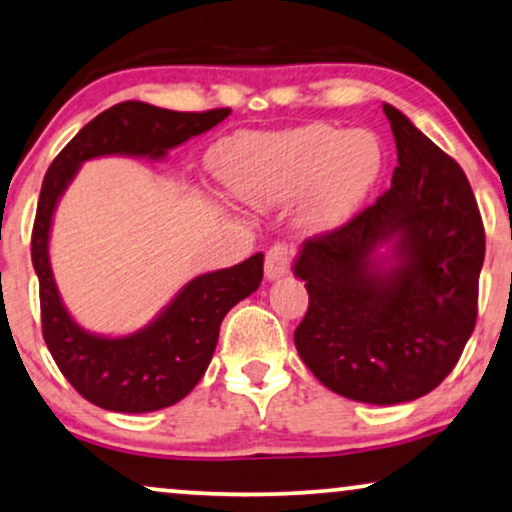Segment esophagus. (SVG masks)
Returning <instances> with one entry per match:
<instances>
[{
    "instance_id": "obj_1",
    "label": "esophagus",
    "mask_w": 512,
    "mask_h": 512,
    "mask_svg": "<svg viewBox=\"0 0 512 512\" xmlns=\"http://www.w3.org/2000/svg\"><path fill=\"white\" fill-rule=\"evenodd\" d=\"M289 263H291V247L287 242H277L272 244L265 254V277L268 280H280L289 272Z\"/></svg>"
}]
</instances>
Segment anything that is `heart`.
<instances>
[{
    "mask_svg": "<svg viewBox=\"0 0 512 512\" xmlns=\"http://www.w3.org/2000/svg\"><path fill=\"white\" fill-rule=\"evenodd\" d=\"M218 176L254 207H277L303 195L301 225L329 230L374 190L386 148L369 129L310 124L277 134H242L214 152Z\"/></svg>",
    "mask_w": 512,
    "mask_h": 512,
    "instance_id": "b5f03b06",
    "label": "heart"
}]
</instances>
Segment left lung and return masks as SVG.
<instances>
[{"label": "left lung", "mask_w": 512, "mask_h": 512, "mask_svg": "<svg viewBox=\"0 0 512 512\" xmlns=\"http://www.w3.org/2000/svg\"><path fill=\"white\" fill-rule=\"evenodd\" d=\"M383 112L397 145L393 183L303 242L294 275L310 303L294 343L334 393L402 404L440 386L473 334L484 225L459 164L393 105Z\"/></svg>", "instance_id": "8db88e82"}]
</instances>
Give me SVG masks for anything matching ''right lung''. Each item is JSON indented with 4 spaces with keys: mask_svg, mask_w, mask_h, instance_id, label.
<instances>
[{
    "mask_svg": "<svg viewBox=\"0 0 512 512\" xmlns=\"http://www.w3.org/2000/svg\"><path fill=\"white\" fill-rule=\"evenodd\" d=\"M228 115V108L176 112L141 101L117 103L91 119L46 171L32 228L42 334L70 386L96 407L145 414L183 400L214 357L223 317L261 284L263 254L190 280L155 320L134 334H91L72 320L53 280L49 235L58 199L86 159L105 155L162 159L171 148L214 129Z\"/></svg>",
    "mask_w": 512,
    "mask_h": 512,
    "instance_id": "add662e5",
    "label": "right lung"
}]
</instances>
